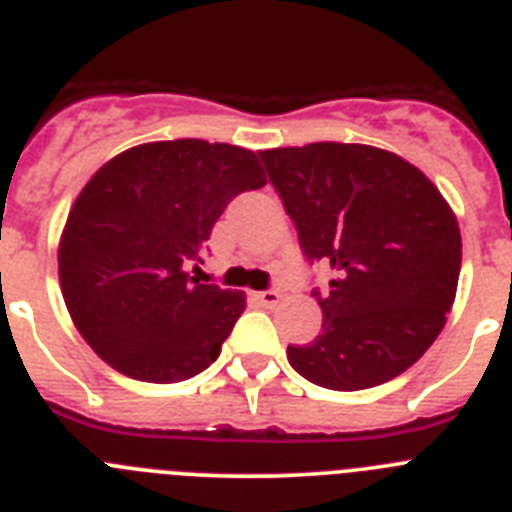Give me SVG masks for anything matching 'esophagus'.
I'll list each match as a JSON object with an SVG mask.
<instances>
[{"instance_id": "1", "label": "esophagus", "mask_w": 512, "mask_h": 512, "mask_svg": "<svg viewBox=\"0 0 512 512\" xmlns=\"http://www.w3.org/2000/svg\"><path fill=\"white\" fill-rule=\"evenodd\" d=\"M253 300L259 302L261 307H274L279 302V292L277 289H264V292H256V295H253Z\"/></svg>"}]
</instances>
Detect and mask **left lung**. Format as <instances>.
Here are the masks:
<instances>
[{
  "label": "left lung",
  "instance_id": "obj_1",
  "mask_svg": "<svg viewBox=\"0 0 512 512\" xmlns=\"http://www.w3.org/2000/svg\"><path fill=\"white\" fill-rule=\"evenodd\" d=\"M310 264L333 271L318 297L323 333L289 346L297 374L325 390L390 382L431 348L456 297L459 223L405 158L359 143L259 153Z\"/></svg>",
  "mask_w": 512,
  "mask_h": 512
}]
</instances>
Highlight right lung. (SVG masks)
I'll return each instance as SVG.
<instances>
[{
	"label": "right lung",
	"mask_w": 512,
	"mask_h": 512,
	"mask_svg": "<svg viewBox=\"0 0 512 512\" xmlns=\"http://www.w3.org/2000/svg\"><path fill=\"white\" fill-rule=\"evenodd\" d=\"M264 184L256 153L197 138L135 146L89 179L63 228L58 277L99 359L156 384L205 372L246 297L187 269H200L228 202Z\"/></svg>",
	"instance_id": "right-lung-1"
}]
</instances>
